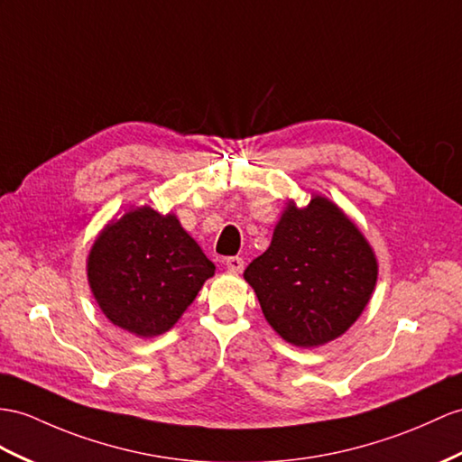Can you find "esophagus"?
Here are the masks:
<instances>
[{
  "label": "esophagus",
  "mask_w": 462,
  "mask_h": 462,
  "mask_svg": "<svg viewBox=\"0 0 462 462\" xmlns=\"http://www.w3.org/2000/svg\"><path fill=\"white\" fill-rule=\"evenodd\" d=\"M225 266H227V270H231V273H243L245 261L241 256H229L225 258Z\"/></svg>",
  "instance_id": "34e87169"
}]
</instances>
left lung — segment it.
<instances>
[{
  "instance_id": "obj_1",
  "label": "left lung",
  "mask_w": 462,
  "mask_h": 462,
  "mask_svg": "<svg viewBox=\"0 0 462 462\" xmlns=\"http://www.w3.org/2000/svg\"><path fill=\"white\" fill-rule=\"evenodd\" d=\"M376 274L374 253L361 231L329 199L316 196L303 209L288 206L273 243L243 276L280 337L318 346L361 316Z\"/></svg>"
}]
</instances>
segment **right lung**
Wrapping results in <instances>:
<instances>
[{
	"mask_svg": "<svg viewBox=\"0 0 462 462\" xmlns=\"http://www.w3.org/2000/svg\"><path fill=\"white\" fill-rule=\"evenodd\" d=\"M216 266L174 216L129 211L101 231L88 280L106 318L139 337L168 331Z\"/></svg>",
	"mask_w": 462,
	"mask_h": 462,
	"instance_id": "right-lung-1",
	"label": "right lung"
}]
</instances>
